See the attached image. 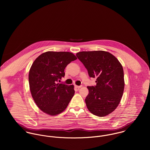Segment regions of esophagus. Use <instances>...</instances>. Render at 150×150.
Here are the masks:
<instances>
[{"instance_id": "esophagus-1", "label": "esophagus", "mask_w": 150, "mask_h": 150, "mask_svg": "<svg viewBox=\"0 0 150 150\" xmlns=\"http://www.w3.org/2000/svg\"><path fill=\"white\" fill-rule=\"evenodd\" d=\"M75 87L76 88H77V89H79V88H80L81 87V86H75Z\"/></svg>"}]
</instances>
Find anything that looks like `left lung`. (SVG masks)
<instances>
[{"label":"left lung","instance_id":"left-lung-1","mask_svg":"<svg viewBox=\"0 0 150 150\" xmlns=\"http://www.w3.org/2000/svg\"><path fill=\"white\" fill-rule=\"evenodd\" d=\"M88 70L96 78V85L87 86L86 103L88 110L98 117H105L118 106L124 89L123 68L111 54L104 51H81L76 54Z\"/></svg>","mask_w":150,"mask_h":150}]
</instances>
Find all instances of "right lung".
<instances>
[{
  "label": "right lung",
  "instance_id": "obj_1",
  "mask_svg": "<svg viewBox=\"0 0 150 150\" xmlns=\"http://www.w3.org/2000/svg\"><path fill=\"white\" fill-rule=\"evenodd\" d=\"M76 57L69 52L47 51L33 62L29 73L32 98L38 107L50 115L63 112L74 96L73 85L58 83L65 67Z\"/></svg>",
  "mask_w": 150,
  "mask_h": 150
}]
</instances>
